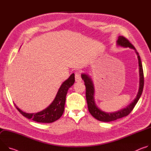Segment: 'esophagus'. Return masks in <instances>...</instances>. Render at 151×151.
I'll return each instance as SVG.
<instances>
[{
	"label": "esophagus",
	"instance_id": "obj_1",
	"mask_svg": "<svg viewBox=\"0 0 151 151\" xmlns=\"http://www.w3.org/2000/svg\"><path fill=\"white\" fill-rule=\"evenodd\" d=\"M75 81L76 82H80L82 81V78L81 76V74L78 72L76 73L75 75Z\"/></svg>",
	"mask_w": 151,
	"mask_h": 151
}]
</instances>
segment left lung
Listing matches in <instances>:
<instances>
[{
    "mask_svg": "<svg viewBox=\"0 0 151 151\" xmlns=\"http://www.w3.org/2000/svg\"><path fill=\"white\" fill-rule=\"evenodd\" d=\"M117 45H120L123 47H129L136 50V52L137 54V57L139 60V72H140V87L138 94L136 98L134 101L129 104L126 108L122 109L119 111L113 112V113H107L101 111L96 106L94 100V90L93 87V83L91 78L87 75L82 74V79L83 80L85 85L86 87V99H87L88 108L90 113L91 115L97 119L99 121L103 122H110L116 120L118 119L121 118L122 117L126 116L130 114V112L134 109V106L139 100L143 89L144 86V75L142 64L140 60V57L139 55L138 52L136 51L135 47L131 44L130 42L128 40L126 37L123 36H119L117 40Z\"/></svg>",
    "mask_w": 151,
    "mask_h": 151,
    "instance_id": "1",
    "label": "left lung"
}]
</instances>
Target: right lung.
<instances>
[{
    "mask_svg": "<svg viewBox=\"0 0 151 151\" xmlns=\"http://www.w3.org/2000/svg\"><path fill=\"white\" fill-rule=\"evenodd\" d=\"M75 82V75L72 73L70 77L64 81L59 88L57 96L52 103L44 110L35 114L26 113L14 104L17 109L24 116L28 119L42 123H51L58 119L63 115L64 110L66 96L69 88Z\"/></svg>",
    "mask_w": 151,
    "mask_h": 151,
    "instance_id": "right-lung-1",
    "label": "right lung"
}]
</instances>
